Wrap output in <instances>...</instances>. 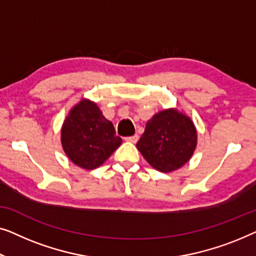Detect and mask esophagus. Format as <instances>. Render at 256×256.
<instances>
[{"instance_id": "34e87169", "label": "esophagus", "mask_w": 256, "mask_h": 256, "mask_svg": "<svg viewBox=\"0 0 256 256\" xmlns=\"http://www.w3.org/2000/svg\"><path fill=\"white\" fill-rule=\"evenodd\" d=\"M138 139H139V136L138 134H133L131 136H128V138H125V140H126V142H133V144H136V142H138Z\"/></svg>"}]
</instances>
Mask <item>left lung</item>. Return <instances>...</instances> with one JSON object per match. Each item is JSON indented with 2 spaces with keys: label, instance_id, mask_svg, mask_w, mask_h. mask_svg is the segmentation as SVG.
Returning a JSON list of instances; mask_svg holds the SVG:
<instances>
[{
  "label": "left lung",
  "instance_id": "1",
  "mask_svg": "<svg viewBox=\"0 0 256 256\" xmlns=\"http://www.w3.org/2000/svg\"><path fill=\"white\" fill-rule=\"evenodd\" d=\"M197 130L192 118L175 108L159 111L146 123L136 148L154 169L170 172L192 159Z\"/></svg>",
  "mask_w": 256,
  "mask_h": 256
}]
</instances>
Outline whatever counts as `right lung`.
<instances>
[{"label": "right lung", "instance_id": "1", "mask_svg": "<svg viewBox=\"0 0 256 256\" xmlns=\"http://www.w3.org/2000/svg\"><path fill=\"white\" fill-rule=\"evenodd\" d=\"M114 124L103 116L95 102L82 98L70 110L61 126V145L72 162L95 169L120 146Z\"/></svg>", "mask_w": 256, "mask_h": 256}]
</instances>
